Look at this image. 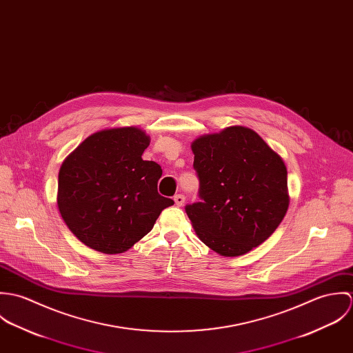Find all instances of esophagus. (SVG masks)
Here are the masks:
<instances>
[{"instance_id": "obj_1", "label": "esophagus", "mask_w": 353, "mask_h": 353, "mask_svg": "<svg viewBox=\"0 0 353 353\" xmlns=\"http://www.w3.org/2000/svg\"><path fill=\"white\" fill-rule=\"evenodd\" d=\"M185 196H182V194H176L175 197H174V201H175V205L176 206H182L183 203H185Z\"/></svg>"}]
</instances>
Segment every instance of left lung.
<instances>
[{
    "label": "left lung",
    "instance_id": "1",
    "mask_svg": "<svg viewBox=\"0 0 353 353\" xmlns=\"http://www.w3.org/2000/svg\"><path fill=\"white\" fill-rule=\"evenodd\" d=\"M201 202L186 206L200 238L223 256L263 243L283 221L290 194L287 167L252 129L230 126L192 143Z\"/></svg>",
    "mask_w": 353,
    "mask_h": 353
}]
</instances>
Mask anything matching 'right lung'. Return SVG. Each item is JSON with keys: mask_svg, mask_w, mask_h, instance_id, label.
I'll use <instances>...</instances> for the list:
<instances>
[{"mask_svg": "<svg viewBox=\"0 0 353 353\" xmlns=\"http://www.w3.org/2000/svg\"><path fill=\"white\" fill-rule=\"evenodd\" d=\"M150 143L137 126L103 129L62 161L58 210L85 246L103 254L128 252L174 203L157 193L161 167L141 157Z\"/></svg>", "mask_w": 353, "mask_h": 353, "instance_id": "right-lung-1", "label": "right lung"}]
</instances>
